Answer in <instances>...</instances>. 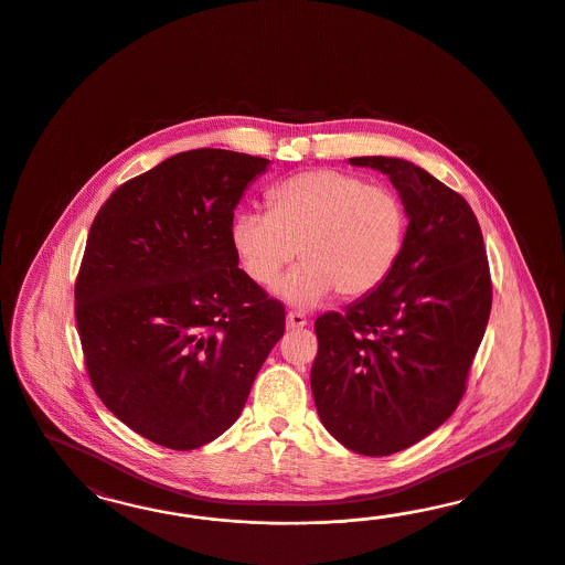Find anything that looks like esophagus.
Listing matches in <instances>:
<instances>
[{
	"instance_id": "1",
	"label": "esophagus",
	"mask_w": 565,
	"mask_h": 565,
	"mask_svg": "<svg viewBox=\"0 0 565 565\" xmlns=\"http://www.w3.org/2000/svg\"><path fill=\"white\" fill-rule=\"evenodd\" d=\"M286 323H288V329H302V327L307 326V317L302 312H298V310H290L286 315Z\"/></svg>"
}]
</instances>
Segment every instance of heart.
<instances>
[{"label":"heart","mask_w":565,"mask_h":565,"mask_svg":"<svg viewBox=\"0 0 565 565\" xmlns=\"http://www.w3.org/2000/svg\"><path fill=\"white\" fill-rule=\"evenodd\" d=\"M267 203L269 213H239L232 244L244 271L265 288L300 255L302 263L277 286L294 307H317L335 291L350 300L369 296L402 257L404 201L359 173L302 171L269 190Z\"/></svg>","instance_id":"b5f03b06"}]
</instances>
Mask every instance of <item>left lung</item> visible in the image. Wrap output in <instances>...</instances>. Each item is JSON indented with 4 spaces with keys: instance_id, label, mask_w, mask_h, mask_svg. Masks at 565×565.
Listing matches in <instances>:
<instances>
[{
    "instance_id": "8db88e82",
    "label": "left lung",
    "mask_w": 565,
    "mask_h": 565,
    "mask_svg": "<svg viewBox=\"0 0 565 565\" xmlns=\"http://www.w3.org/2000/svg\"><path fill=\"white\" fill-rule=\"evenodd\" d=\"M390 175L408 213L402 257L373 294L326 312L310 369L327 430L362 456L425 439L458 408L493 300L477 215L458 192L397 157H352Z\"/></svg>"
}]
</instances>
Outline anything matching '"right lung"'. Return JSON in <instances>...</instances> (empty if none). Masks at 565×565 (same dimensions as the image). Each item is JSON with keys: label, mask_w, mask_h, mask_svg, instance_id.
Listing matches in <instances>:
<instances>
[{"label": "right lung", "mask_w": 565, "mask_h": 565, "mask_svg": "<svg viewBox=\"0 0 565 565\" xmlns=\"http://www.w3.org/2000/svg\"><path fill=\"white\" fill-rule=\"evenodd\" d=\"M269 159L194 149L99 209L76 277V326L103 404L145 439L196 449L232 427L286 329L238 267L234 209Z\"/></svg>", "instance_id": "1"}]
</instances>
